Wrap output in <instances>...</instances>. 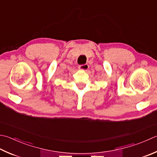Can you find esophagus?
I'll return each instance as SVG.
<instances>
[{
  "instance_id": "obj_1",
  "label": "esophagus",
  "mask_w": 157,
  "mask_h": 157,
  "mask_svg": "<svg viewBox=\"0 0 157 157\" xmlns=\"http://www.w3.org/2000/svg\"><path fill=\"white\" fill-rule=\"evenodd\" d=\"M88 64H81V65L79 66V69L82 71H87L88 69Z\"/></svg>"
}]
</instances>
